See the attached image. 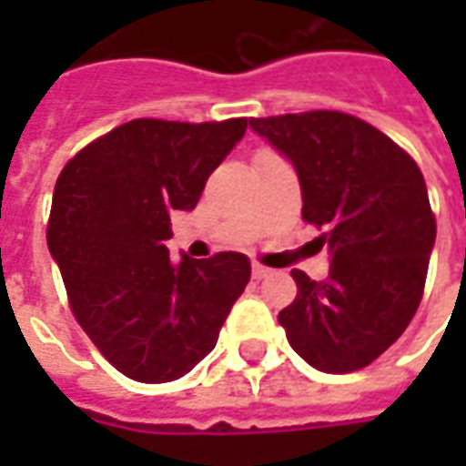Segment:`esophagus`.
I'll list each match as a JSON object with an SVG mask.
<instances>
[{"label":"esophagus","instance_id":"1","mask_svg":"<svg viewBox=\"0 0 466 466\" xmlns=\"http://www.w3.org/2000/svg\"><path fill=\"white\" fill-rule=\"evenodd\" d=\"M251 273H254L256 280H263V278L270 276V268H266L261 263H254V266H251Z\"/></svg>","mask_w":466,"mask_h":466}]
</instances>
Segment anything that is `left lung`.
Instances as JSON below:
<instances>
[{"instance_id":"1","label":"left lung","mask_w":466,"mask_h":466,"mask_svg":"<svg viewBox=\"0 0 466 466\" xmlns=\"http://www.w3.org/2000/svg\"><path fill=\"white\" fill-rule=\"evenodd\" d=\"M290 161L302 219L324 227L326 280L292 270L298 298L278 314L295 353L324 372L382 355L419 309L435 218L416 161L384 133L339 111L248 118Z\"/></svg>"}]
</instances>
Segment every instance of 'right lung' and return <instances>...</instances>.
I'll return each instance as SVG.
<instances>
[{"label": "right lung", "mask_w": 466, "mask_h": 466, "mask_svg": "<svg viewBox=\"0 0 466 466\" xmlns=\"http://www.w3.org/2000/svg\"><path fill=\"white\" fill-rule=\"evenodd\" d=\"M247 126L130 120L86 145L55 183L50 256L76 321L130 380L159 384L190 372L247 288L244 254L171 263L167 248L171 215L196 208Z\"/></svg>", "instance_id": "add662e5"}]
</instances>
